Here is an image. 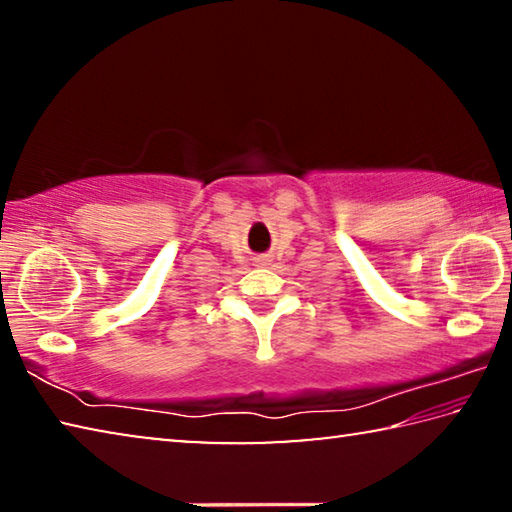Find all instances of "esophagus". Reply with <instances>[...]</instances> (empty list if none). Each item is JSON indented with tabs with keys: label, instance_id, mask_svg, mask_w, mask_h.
Instances as JSON below:
<instances>
[{
	"label": "esophagus",
	"instance_id": "obj_1",
	"mask_svg": "<svg viewBox=\"0 0 512 512\" xmlns=\"http://www.w3.org/2000/svg\"><path fill=\"white\" fill-rule=\"evenodd\" d=\"M255 264H262L264 266V264H268V259L266 257H255Z\"/></svg>",
	"mask_w": 512,
	"mask_h": 512
}]
</instances>
